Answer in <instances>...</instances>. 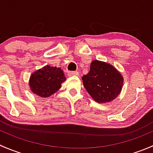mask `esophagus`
<instances>
[{"instance_id": "esophagus-1", "label": "esophagus", "mask_w": 153, "mask_h": 153, "mask_svg": "<svg viewBox=\"0 0 153 153\" xmlns=\"http://www.w3.org/2000/svg\"><path fill=\"white\" fill-rule=\"evenodd\" d=\"M69 76H79V72H69L68 73Z\"/></svg>"}]
</instances>
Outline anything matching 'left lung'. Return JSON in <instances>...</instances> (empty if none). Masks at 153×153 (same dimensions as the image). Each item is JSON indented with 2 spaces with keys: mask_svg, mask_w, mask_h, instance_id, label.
<instances>
[{
  "mask_svg": "<svg viewBox=\"0 0 153 153\" xmlns=\"http://www.w3.org/2000/svg\"><path fill=\"white\" fill-rule=\"evenodd\" d=\"M82 80L88 93L99 104L115 100L121 93L124 84V78L116 68L98 60L92 61L90 70Z\"/></svg>",
  "mask_w": 153,
  "mask_h": 153,
  "instance_id": "left-lung-1",
  "label": "left lung"
}]
</instances>
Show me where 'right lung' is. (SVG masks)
I'll return each instance as SVG.
<instances>
[{
	"instance_id": "obj_1",
	"label": "right lung",
	"mask_w": 153,
	"mask_h": 153,
	"mask_svg": "<svg viewBox=\"0 0 153 153\" xmlns=\"http://www.w3.org/2000/svg\"><path fill=\"white\" fill-rule=\"evenodd\" d=\"M67 80L61 67L44 66L35 71L29 81L31 91L41 98H48L58 91Z\"/></svg>"
}]
</instances>
